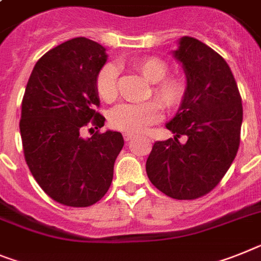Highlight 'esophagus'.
Listing matches in <instances>:
<instances>
[{"instance_id": "esophagus-1", "label": "esophagus", "mask_w": 261, "mask_h": 261, "mask_svg": "<svg viewBox=\"0 0 261 261\" xmlns=\"http://www.w3.org/2000/svg\"><path fill=\"white\" fill-rule=\"evenodd\" d=\"M133 137H135V135H132V133H124V140L125 141H130Z\"/></svg>"}]
</instances>
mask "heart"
Returning <instances> with one entry per match:
<instances>
[{"mask_svg": "<svg viewBox=\"0 0 261 261\" xmlns=\"http://www.w3.org/2000/svg\"><path fill=\"white\" fill-rule=\"evenodd\" d=\"M133 66L144 79L152 83L149 95H153L165 109L173 111L184 103L186 84L177 76L165 77L169 72V67L160 58H141ZM95 88L97 96L107 103H111L117 97V68L115 64L107 63L100 68L95 80ZM158 103L150 100L142 104L117 106L109 113V124L113 129L125 133L142 132L161 119L162 109L160 103Z\"/></svg>", "mask_w": 261, "mask_h": 261, "instance_id": "1", "label": "heart"}]
</instances>
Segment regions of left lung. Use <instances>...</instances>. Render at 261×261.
<instances>
[{
  "label": "left lung",
  "mask_w": 261,
  "mask_h": 261,
  "mask_svg": "<svg viewBox=\"0 0 261 261\" xmlns=\"http://www.w3.org/2000/svg\"><path fill=\"white\" fill-rule=\"evenodd\" d=\"M178 44L173 55L186 73V97L166 124L174 139L154 142L146 174L168 197L197 199L219 184L237 157L243 106L230 66L217 51L191 37Z\"/></svg>",
  "instance_id": "8db88e82"
}]
</instances>
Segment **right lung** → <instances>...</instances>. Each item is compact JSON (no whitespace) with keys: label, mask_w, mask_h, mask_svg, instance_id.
Segmentation results:
<instances>
[{"label":"right lung","mask_w":261,"mask_h":261,"mask_svg":"<svg viewBox=\"0 0 261 261\" xmlns=\"http://www.w3.org/2000/svg\"><path fill=\"white\" fill-rule=\"evenodd\" d=\"M106 62L101 44L73 38L37 62L24 90L19 121L24 160L42 190L64 206L88 207L101 199L124 146L120 132L82 136L86 126H104L106 117L95 111L100 106L95 80Z\"/></svg>","instance_id":"1"}]
</instances>
